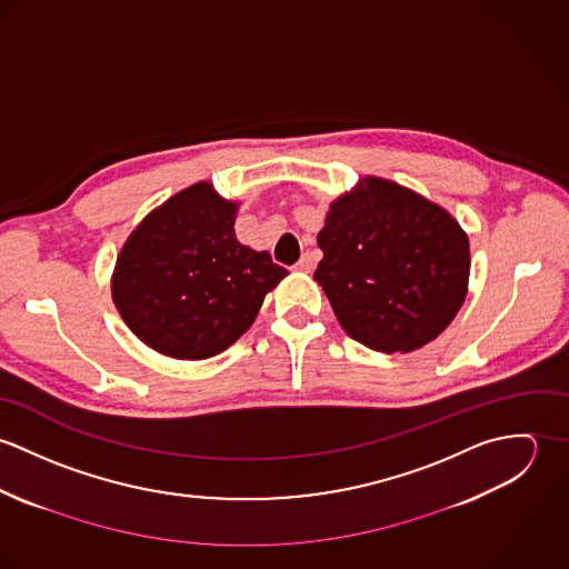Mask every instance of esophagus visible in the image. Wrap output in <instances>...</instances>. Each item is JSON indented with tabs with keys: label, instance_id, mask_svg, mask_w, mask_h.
<instances>
[{
	"label": "esophagus",
	"instance_id": "1",
	"mask_svg": "<svg viewBox=\"0 0 569 569\" xmlns=\"http://www.w3.org/2000/svg\"><path fill=\"white\" fill-rule=\"evenodd\" d=\"M293 269H296V271H302V273H309V271L313 269V258H311V253H302V258L296 262Z\"/></svg>",
	"mask_w": 569,
	"mask_h": 569
}]
</instances>
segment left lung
Masks as SVG:
<instances>
[{"label": "left lung", "mask_w": 569, "mask_h": 569, "mask_svg": "<svg viewBox=\"0 0 569 569\" xmlns=\"http://www.w3.org/2000/svg\"><path fill=\"white\" fill-rule=\"evenodd\" d=\"M313 278L341 328L379 352H411L460 311L469 239L440 206L395 181L366 177L330 203Z\"/></svg>", "instance_id": "obj_1"}]
</instances>
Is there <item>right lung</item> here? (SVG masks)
I'll list each match as a JSON object with an SVG mask.
<instances>
[{"label":"right lung","mask_w":569,"mask_h":569,"mask_svg":"<svg viewBox=\"0 0 569 569\" xmlns=\"http://www.w3.org/2000/svg\"><path fill=\"white\" fill-rule=\"evenodd\" d=\"M239 203L199 181L156 208L116 260L111 296L124 325L172 359H208L232 346L287 276L234 234Z\"/></svg>","instance_id":"right-lung-1"}]
</instances>
